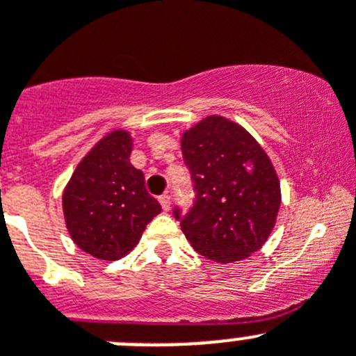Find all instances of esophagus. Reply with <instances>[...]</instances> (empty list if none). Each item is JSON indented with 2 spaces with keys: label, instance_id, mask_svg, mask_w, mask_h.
I'll return each instance as SVG.
<instances>
[{
  "label": "esophagus",
  "instance_id": "esophagus-1",
  "mask_svg": "<svg viewBox=\"0 0 356 356\" xmlns=\"http://www.w3.org/2000/svg\"><path fill=\"white\" fill-rule=\"evenodd\" d=\"M159 204H161L163 211H165V212L170 211V195H168V193L161 195V197H159Z\"/></svg>",
  "mask_w": 356,
  "mask_h": 356
}]
</instances>
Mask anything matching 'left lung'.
<instances>
[{"instance_id":"obj_1","label":"left lung","mask_w":356,"mask_h":356,"mask_svg":"<svg viewBox=\"0 0 356 356\" xmlns=\"http://www.w3.org/2000/svg\"><path fill=\"white\" fill-rule=\"evenodd\" d=\"M195 184L191 209H174L202 257L232 264L265 244L281 205V186L267 152L241 124L209 115L181 138Z\"/></svg>"}]
</instances>
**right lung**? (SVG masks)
<instances>
[{"label":"right lung","instance_id":"add662e5","mask_svg":"<svg viewBox=\"0 0 356 356\" xmlns=\"http://www.w3.org/2000/svg\"><path fill=\"white\" fill-rule=\"evenodd\" d=\"M133 140L124 129L102 138L73 172L63 212L73 242L99 260H119L140 241L161 205L129 163Z\"/></svg>","mask_w":356,"mask_h":356}]
</instances>
